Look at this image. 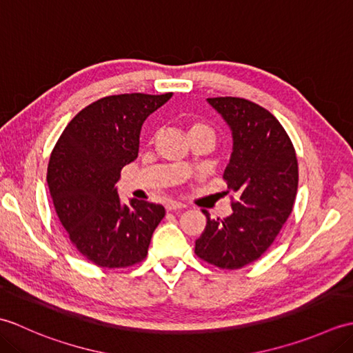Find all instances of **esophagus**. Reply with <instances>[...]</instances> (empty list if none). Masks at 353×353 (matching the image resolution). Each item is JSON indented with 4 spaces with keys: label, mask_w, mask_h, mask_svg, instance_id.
<instances>
[{
    "label": "esophagus",
    "mask_w": 353,
    "mask_h": 353,
    "mask_svg": "<svg viewBox=\"0 0 353 353\" xmlns=\"http://www.w3.org/2000/svg\"><path fill=\"white\" fill-rule=\"evenodd\" d=\"M185 205L181 203V201H174V200H170L165 203V209L167 211H181V209H183Z\"/></svg>",
    "instance_id": "esophagus-1"
}]
</instances>
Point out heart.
<instances>
[{
  "label": "heart",
  "instance_id": "obj_1",
  "mask_svg": "<svg viewBox=\"0 0 353 353\" xmlns=\"http://www.w3.org/2000/svg\"><path fill=\"white\" fill-rule=\"evenodd\" d=\"M188 129H190V138L197 137V134H211V137H214V129L205 121V119L192 118L190 121Z\"/></svg>",
  "mask_w": 353,
  "mask_h": 353
}]
</instances>
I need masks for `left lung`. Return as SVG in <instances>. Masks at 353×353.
Returning <instances> with one entry per match:
<instances>
[{
  "label": "left lung",
  "instance_id": "8db88e82",
  "mask_svg": "<svg viewBox=\"0 0 353 353\" xmlns=\"http://www.w3.org/2000/svg\"><path fill=\"white\" fill-rule=\"evenodd\" d=\"M208 103L228 123L234 152L223 179L232 197L226 219H211L196 241V254L211 265L238 270L259 259L273 244L294 206L299 165L282 124L259 104L238 97Z\"/></svg>",
  "mask_w": 353,
  "mask_h": 353
}]
</instances>
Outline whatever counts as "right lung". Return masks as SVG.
I'll list each match as a JSON object with an SVG mask.
<instances>
[{"label": "right lung", "instance_id": "1", "mask_svg": "<svg viewBox=\"0 0 353 353\" xmlns=\"http://www.w3.org/2000/svg\"><path fill=\"white\" fill-rule=\"evenodd\" d=\"M171 95L104 97L81 109L52 148V203L72 245L95 265L125 268L147 256L165 209L139 200L123 205L115 185L124 165L138 157L142 123Z\"/></svg>", "mask_w": 353, "mask_h": 353}]
</instances>
